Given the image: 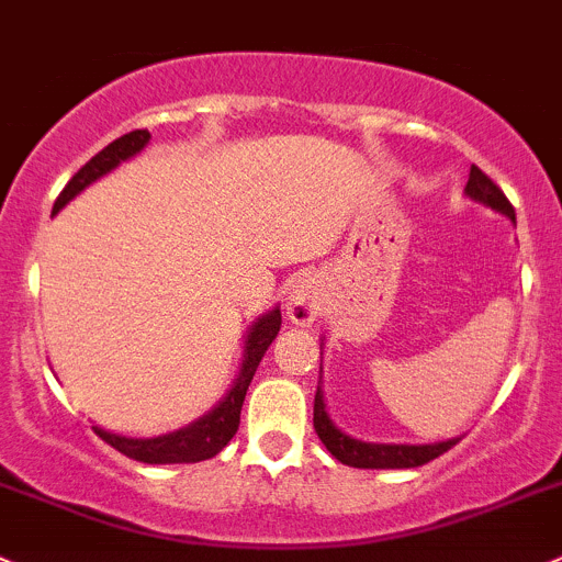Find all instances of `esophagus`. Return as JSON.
I'll list each match as a JSON object with an SVG mask.
<instances>
[{
  "label": "esophagus",
  "mask_w": 562,
  "mask_h": 562,
  "mask_svg": "<svg viewBox=\"0 0 562 562\" xmlns=\"http://www.w3.org/2000/svg\"><path fill=\"white\" fill-rule=\"evenodd\" d=\"M322 297L316 281L311 276H297L286 289V316L300 327L311 324L319 316Z\"/></svg>",
  "instance_id": "1"
}]
</instances>
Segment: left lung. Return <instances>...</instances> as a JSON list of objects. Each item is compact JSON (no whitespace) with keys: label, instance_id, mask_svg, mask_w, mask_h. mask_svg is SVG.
Segmentation results:
<instances>
[{"label":"left lung","instance_id":"8db88e82","mask_svg":"<svg viewBox=\"0 0 562 562\" xmlns=\"http://www.w3.org/2000/svg\"><path fill=\"white\" fill-rule=\"evenodd\" d=\"M465 196L473 202H482L484 207H490V211L501 213V216H506L508 222L517 224L512 202L506 200V194H503L476 165L471 167V176H468ZM314 427H316V436H319L324 447H327V452L333 454L335 460H340L344 465H351V468H419L425 465V462L441 457L443 452H449V449H452L462 438L457 436V438H447V441H436V443L362 441V438L349 436V432H344L338 425H335L333 416L327 414L322 384L316 386V397H314Z\"/></svg>","mask_w":562,"mask_h":562}]
</instances>
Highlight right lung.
<instances>
[{"label":"right lung","mask_w":562,"mask_h":562,"mask_svg":"<svg viewBox=\"0 0 562 562\" xmlns=\"http://www.w3.org/2000/svg\"><path fill=\"white\" fill-rule=\"evenodd\" d=\"M151 140V132L148 130H135L130 135H121L119 140H113L110 146L102 148L100 154L91 156L72 178L61 194L56 196L54 213H59L69 200H75L86 187H91L94 181H100L102 176L113 172L121 161L132 159L143 151ZM281 329V308L276 305L273 311L259 316L257 322L248 327L246 344H243V362L238 379L233 381L227 395L216 403L207 414H202L200 419H194L192 425L181 427V430L165 432V436L156 438H130L121 436V432L105 430V427L94 425V432L108 441L110 447L119 449L121 454L132 457L137 462H148V465H170V462H200L211 460L233 441V436L238 432L240 425V408L246 401V390L251 384L257 366L262 362L265 351L273 344L276 335Z\"/></svg>","instance_id":"obj_1"}]
</instances>
